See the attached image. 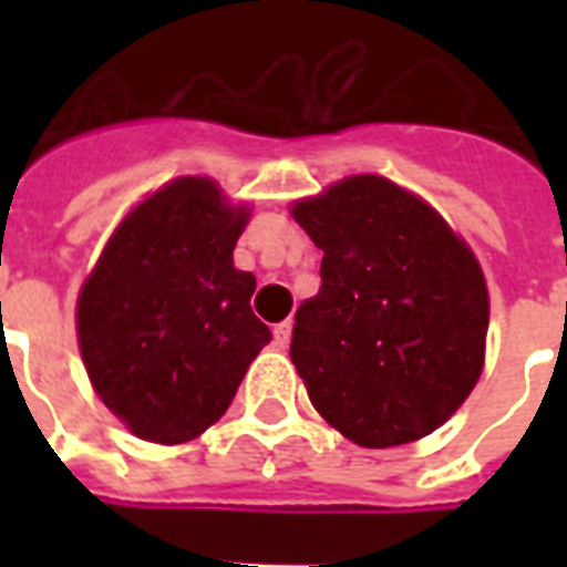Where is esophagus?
Returning <instances> with one entry per match:
<instances>
[{
  "label": "esophagus",
  "mask_w": 567,
  "mask_h": 567,
  "mask_svg": "<svg viewBox=\"0 0 567 567\" xmlns=\"http://www.w3.org/2000/svg\"><path fill=\"white\" fill-rule=\"evenodd\" d=\"M288 341H291V323L285 320V323H279V327L274 329V344L279 347V350H285V347H288Z\"/></svg>",
  "instance_id": "esophagus-1"
}]
</instances>
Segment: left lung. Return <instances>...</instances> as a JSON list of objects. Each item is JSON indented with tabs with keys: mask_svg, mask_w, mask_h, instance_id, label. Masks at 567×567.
Returning <instances> with one entry per match:
<instances>
[{
	"mask_svg": "<svg viewBox=\"0 0 567 567\" xmlns=\"http://www.w3.org/2000/svg\"><path fill=\"white\" fill-rule=\"evenodd\" d=\"M323 285L297 309L291 362L311 405L359 447L430 435L485 368L480 258L412 190L373 173L291 203Z\"/></svg>",
	"mask_w": 567,
	"mask_h": 567,
	"instance_id": "1",
	"label": "left lung"
}]
</instances>
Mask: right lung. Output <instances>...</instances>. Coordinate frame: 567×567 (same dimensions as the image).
Segmentation results:
<instances>
[{"instance_id":"obj_1","label":"right lung","mask_w":567,"mask_h":567,"mask_svg":"<svg viewBox=\"0 0 567 567\" xmlns=\"http://www.w3.org/2000/svg\"><path fill=\"white\" fill-rule=\"evenodd\" d=\"M249 203L179 176L126 212L84 276L75 336L105 409L153 444L199 439L229 409L270 329L256 276L235 267Z\"/></svg>"}]
</instances>
